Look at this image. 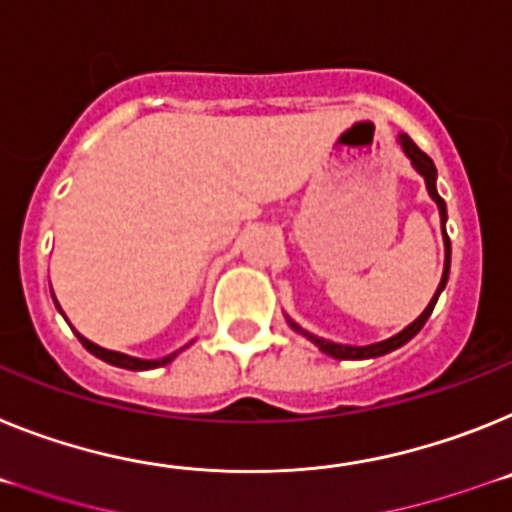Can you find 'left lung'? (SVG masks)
<instances>
[{"label":"left lung","instance_id":"obj_1","mask_svg":"<svg viewBox=\"0 0 512 512\" xmlns=\"http://www.w3.org/2000/svg\"><path fill=\"white\" fill-rule=\"evenodd\" d=\"M399 144H402L404 154L410 157L412 167H415L417 172H420L422 177H425V185H428V193L430 198H433L435 203H438V211H441V224H443V242H446V265H443V278H441V286H438V291H435V296L430 299V304L425 306V311H422L420 317L415 319V322L410 324V327H404L399 335L389 337V340H381V342H373V345H363V348H358V345H340V342H330V340H324V337H317V335H311V332L301 330L299 324L291 322L288 319V324H291L293 330L299 332V335L309 337L314 345H317L322 353L332 355V358H337V361H363V358H379V355H386L391 353V350H397L402 348L404 342H410L412 337L417 335V332L422 330V324L428 322V317L433 314L435 309V301H438V296H441V291L446 288V281H448V268H451V239H448L446 234V219H448V213H446V201H443L441 195H438V190H435V177H438V172H435V164L433 159L425 154V151L420 149V146L415 144V141L407 136V133H399Z\"/></svg>","mask_w":512,"mask_h":512}]
</instances>
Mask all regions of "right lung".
<instances>
[{
    "mask_svg": "<svg viewBox=\"0 0 512 512\" xmlns=\"http://www.w3.org/2000/svg\"><path fill=\"white\" fill-rule=\"evenodd\" d=\"M51 293H53V291H51ZM53 301H56V299H53ZM56 309L61 311L59 301H56ZM77 337H79V342H82L84 348L90 350L92 355H97V358H100V361L110 363V366L128 368V371H149V368H159V366H164V363H170L172 358H175V353H172V355H167V358H159V361H141V358H133V355L115 353V350H105V348H100V345H95V342H90V340H87V337H84V335H79V332H77Z\"/></svg>",
    "mask_w": 512,
    "mask_h": 512,
    "instance_id": "add662e5",
    "label": "right lung"
}]
</instances>
